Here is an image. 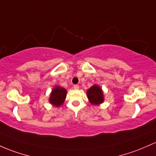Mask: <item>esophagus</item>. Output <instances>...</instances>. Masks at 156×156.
I'll use <instances>...</instances> for the list:
<instances>
[{
  "instance_id": "34e87169",
  "label": "esophagus",
  "mask_w": 156,
  "mask_h": 156,
  "mask_svg": "<svg viewBox=\"0 0 156 156\" xmlns=\"http://www.w3.org/2000/svg\"><path fill=\"white\" fill-rule=\"evenodd\" d=\"M73 88H74L75 90H78V89H79V86H78V84H75L74 86H73Z\"/></svg>"
}]
</instances>
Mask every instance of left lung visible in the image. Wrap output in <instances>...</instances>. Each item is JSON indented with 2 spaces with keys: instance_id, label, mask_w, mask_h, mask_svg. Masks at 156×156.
<instances>
[{
  "instance_id": "8db88e82",
  "label": "left lung",
  "mask_w": 156,
  "mask_h": 156,
  "mask_svg": "<svg viewBox=\"0 0 156 156\" xmlns=\"http://www.w3.org/2000/svg\"><path fill=\"white\" fill-rule=\"evenodd\" d=\"M87 95L89 101L92 105H99L103 103L104 101L103 90L101 87L97 84H94L90 89H88L87 91Z\"/></svg>"
}]
</instances>
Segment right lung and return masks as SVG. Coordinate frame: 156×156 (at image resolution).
<instances>
[{
	"mask_svg": "<svg viewBox=\"0 0 156 156\" xmlns=\"http://www.w3.org/2000/svg\"><path fill=\"white\" fill-rule=\"evenodd\" d=\"M66 93H67V91L64 87L55 86L51 92L49 102L55 107H58L64 103V101L66 97Z\"/></svg>",
	"mask_w": 156,
	"mask_h": 156,
	"instance_id": "obj_1",
	"label": "right lung"
}]
</instances>
